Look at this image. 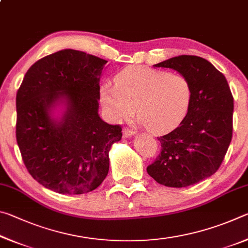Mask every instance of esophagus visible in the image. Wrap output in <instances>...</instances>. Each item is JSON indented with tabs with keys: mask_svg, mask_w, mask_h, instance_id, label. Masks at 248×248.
I'll return each instance as SVG.
<instances>
[{
	"mask_svg": "<svg viewBox=\"0 0 248 248\" xmlns=\"http://www.w3.org/2000/svg\"><path fill=\"white\" fill-rule=\"evenodd\" d=\"M123 133H124V138H130V137H132L133 134H134V131L133 130H131V129H124V131H123Z\"/></svg>",
	"mask_w": 248,
	"mask_h": 248,
	"instance_id": "34e87169",
	"label": "esophagus"
}]
</instances>
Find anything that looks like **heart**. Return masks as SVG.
<instances>
[{"instance_id": "obj_1", "label": "heart", "mask_w": 248, "mask_h": 248, "mask_svg": "<svg viewBox=\"0 0 248 248\" xmlns=\"http://www.w3.org/2000/svg\"><path fill=\"white\" fill-rule=\"evenodd\" d=\"M100 100L114 120L137 110L139 123L151 132L166 133L187 116L192 100V86L182 74L145 66H128L115 77V85L100 87Z\"/></svg>"}]
</instances>
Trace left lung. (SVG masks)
I'll use <instances>...</instances> for the list:
<instances>
[{
  "mask_svg": "<svg viewBox=\"0 0 248 248\" xmlns=\"http://www.w3.org/2000/svg\"><path fill=\"white\" fill-rule=\"evenodd\" d=\"M154 66L189 79L192 100L178 127L157 139L161 153L146 170L164 186H191L215 174L223 162L232 140L233 96L224 75L203 58L178 56Z\"/></svg>",
  "mask_w": 248,
  "mask_h": 248,
  "instance_id": "left-lung-1",
  "label": "left lung"
}]
</instances>
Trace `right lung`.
<instances>
[{"label":"right lung","mask_w":248,"mask_h":248,"mask_svg":"<svg viewBox=\"0 0 248 248\" xmlns=\"http://www.w3.org/2000/svg\"><path fill=\"white\" fill-rule=\"evenodd\" d=\"M108 61L73 49L40 59L25 74L16 95V140L24 164L40 185L59 194L97 188L109 170L121 125L98 115L99 78ZM63 103L60 120L52 109Z\"/></svg>","instance_id":"obj_1"}]
</instances>
